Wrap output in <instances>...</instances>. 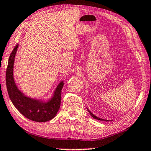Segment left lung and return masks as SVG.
Masks as SVG:
<instances>
[{
  "label": "left lung",
  "mask_w": 151,
  "mask_h": 151,
  "mask_svg": "<svg viewBox=\"0 0 151 151\" xmlns=\"http://www.w3.org/2000/svg\"><path fill=\"white\" fill-rule=\"evenodd\" d=\"M88 111H89V113H90V114H91V116H92V117H93V119H98V120H100V121H107V120H104V119H100V118H99V117H97V116H95V115H94V114H92V113H91V112H90V111H89V110H88Z\"/></svg>",
  "instance_id": "obj_1"
}]
</instances>
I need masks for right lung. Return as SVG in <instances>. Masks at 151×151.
Here are the masks:
<instances>
[{
  "label": "right lung",
  "instance_id": "right-lung-1",
  "mask_svg": "<svg viewBox=\"0 0 151 151\" xmlns=\"http://www.w3.org/2000/svg\"><path fill=\"white\" fill-rule=\"evenodd\" d=\"M17 47L18 45L11 53L6 71V85L9 96L13 104L25 117L36 122H46L55 117L60 109L64 83H60L53 98L47 102L33 100L24 96L17 89L13 79V64Z\"/></svg>",
  "mask_w": 151,
  "mask_h": 151
}]
</instances>
